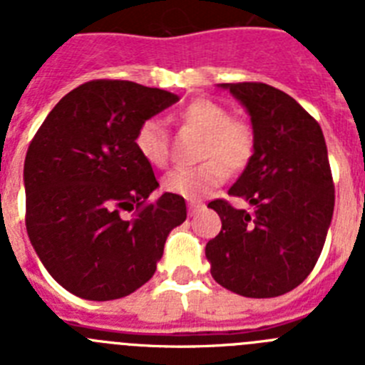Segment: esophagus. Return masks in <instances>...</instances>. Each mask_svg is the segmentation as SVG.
I'll list each match as a JSON object with an SVG mask.
<instances>
[{
	"instance_id": "34e87169",
	"label": "esophagus",
	"mask_w": 365,
	"mask_h": 365,
	"mask_svg": "<svg viewBox=\"0 0 365 365\" xmlns=\"http://www.w3.org/2000/svg\"><path fill=\"white\" fill-rule=\"evenodd\" d=\"M202 206H205V205H202L201 201H188V210H190V215L197 214V212L201 210Z\"/></svg>"
}]
</instances>
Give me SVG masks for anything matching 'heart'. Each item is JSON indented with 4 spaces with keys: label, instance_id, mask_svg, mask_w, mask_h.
I'll use <instances>...</instances> for the list:
<instances>
[{
    "label": "heart",
    "instance_id": "b5f03b06",
    "mask_svg": "<svg viewBox=\"0 0 365 365\" xmlns=\"http://www.w3.org/2000/svg\"><path fill=\"white\" fill-rule=\"evenodd\" d=\"M185 125L202 135L199 159H208L195 168H175L163 180L164 190L186 199H201L221 185L228 172H241L254 155V133L245 122L232 118L225 106L199 98L177 115ZM135 148L151 166H164L170 157L166 128L159 118H148L137 128ZM225 166L222 167V164Z\"/></svg>",
    "mask_w": 365,
    "mask_h": 365
}]
</instances>
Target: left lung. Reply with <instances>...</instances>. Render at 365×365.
<instances>
[{
  "mask_svg": "<svg viewBox=\"0 0 365 365\" xmlns=\"http://www.w3.org/2000/svg\"><path fill=\"white\" fill-rule=\"evenodd\" d=\"M247 109L254 155L228 195L208 202L221 232L206 243L212 278L247 298H274L307 278L334 210V185L320 124L292 96L259 82L219 83Z\"/></svg>",
  "mask_w": 365,
  "mask_h": 365,
  "instance_id": "obj_1",
  "label": "left lung"
}]
</instances>
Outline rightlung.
<instances>
[{"label":"right lung","mask_w":365,"mask_h":365,"mask_svg":"<svg viewBox=\"0 0 365 365\" xmlns=\"http://www.w3.org/2000/svg\"><path fill=\"white\" fill-rule=\"evenodd\" d=\"M175 102L157 87L93 80L67 93L32 138L24 166L29 240L74 296L108 302L135 292L185 222L177 193L146 205L159 182L135 148L138 125ZM131 210V220L121 215Z\"/></svg>","instance_id":"right-lung-1"}]
</instances>
